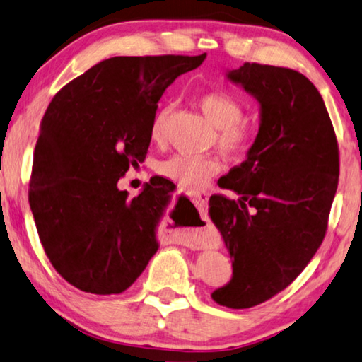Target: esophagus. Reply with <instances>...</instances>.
<instances>
[{
  "mask_svg": "<svg viewBox=\"0 0 362 362\" xmlns=\"http://www.w3.org/2000/svg\"><path fill=\"white\" fill-rule=\"evenodd\" d=\"M190 197H192L193 202L199 206V208H204V206L208 204L209 193L204 192V190H194V192L190 193ZM192 243H194V246H198V248H208L209 240H208V237H204V235H203V237H198Z\"/></svg>",
  "mask_w": 362,
  "mask_h": 362,
  "instance_id": "obj_1",
  "label": "esophagus"
}]
</instances>
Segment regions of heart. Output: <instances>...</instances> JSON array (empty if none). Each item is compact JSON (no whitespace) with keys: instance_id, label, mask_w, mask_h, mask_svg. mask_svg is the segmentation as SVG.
Listing matches in <instances>:
<instances>
[{"instance_id":"b5f03b06","label":"heart","mask_w":362,"mask_h":362,"mask_svg":"<svg viewBox=\"0 0 362 362\" xmlns=\"http://www.w3.org/2000/svg\"><path fill=\"white\" fill-rule=\"evenodd\" d=\"M198 105L209 122L217 127V146L230 158H243L259 134V124L255 117L243 116V101L226 90L206 91L198 98ZM170 107H163L154 116L150 127V139L163 143L165 122ZM221 160L214 156H190V154H172L160 160L158 172L183 187H202L221 170Z\"/></svg>"}]
</instances>
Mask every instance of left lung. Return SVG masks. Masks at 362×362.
Listing matches in <instances>:
<instances>
[{"mask_svg": "<svg viewBox=\"0 0 362 362\" xmlns=\"http://www.w3.org/2000/svg\"><path fill=\"white\" fill-rule=\"evenodd\" d=\"M232 82L261 103V127L248 158L219 179L238 194L211 197V219L233 259L217 305L246 309L285 290L325 237L338 185V141L322 96L303 74L245 62Z\"/></svg>", "mask_w": 362, "mask_h": 362, "instance_id": "1", "label": "left lung"}]
</instances>
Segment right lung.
I'll return each mask as SVG.
<instances>
[{
	"label": "right lung",
	"instance_id": "right-lung-1",
	"mask_svg": "<svg viewBox=\"0 0 362 362\" xmlns=\"http://www.w3.org/2000/svg\"><path fill=\"white\" fill-rule=\"evenodd\" d=\"M199 56H119L64 85L45 112L28 203L56 272L93 295L122 293L158 251L169 188L146 183L129 198L117 182L150 146L158 101Z\"/></svg>",
	"mask_w": 362,
	"mask_h": 362
}]
</instances>
